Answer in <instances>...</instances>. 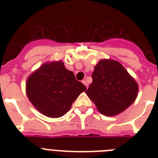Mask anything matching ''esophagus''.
Wrapping results in <instances>:
<instances>
[{"mask_svg": "<svg viewBox=\"0 0 158 158\" xmlns=\"http://www.w3.org/2000/svg\"><path fill=\"white\" fill-rule=\"evenodd\" d=\"M82 83H83V84H84V85H85V86H86L87 89H88V88H89V84H88V83H87L86 80H83V81H82Z\"/></svg>", "mask_w": 158, "mask_h": 158, "instance_id": "obj_1", "label": "esophagus"}]
</instances>
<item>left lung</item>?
Returning a JSON list of instances; mask_svg holds the SVG:
<instances>
[{
    "label": "left lung",
    "instance_id": "8db88e82",
    "mask_svg": "<svg viewBox=\"0 0 158 158\" xmlns=\"http://www.w3.org/2000/svg\"><path fill=\"white\" fill-rule=\"evenodd\" d=\"M86 94L104 115L120 114L135 101L139 87L120 62L104 59L94 67Z\"/></svg>",
    "mask_w": 158,
    "mask_h": 158
}]
</instances>
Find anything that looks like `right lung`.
<instances>
[{
    "instance_id": "obj_1",
    "label": "right lung",
    "mask_w": 158,
    "mask_h": 158,
    "mask_svg": "<svg viewBox=\"0 0 158 158\" xmlns=\"http://www.w3.org/2000/svg\"><path fill=\"white\" fill-rule=\"evenodd\" d=\"M86 87L61 60L45 63L28 76L26 94L37 110L51 118L66 114Z\"/></svg>"
}]
</instances>
